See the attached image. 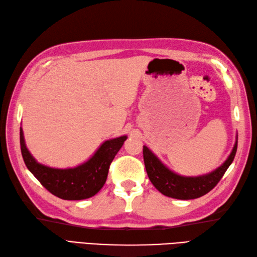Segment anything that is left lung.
Masks as SVG:
<instances>
[{
  "instance_id": "obj_1",
  "label": "left lung",
  "mask_w": 257,
  "mask_h": 257,
  "mask_svg": "<svg viewBox=\"0 0 257 257\" xmlns=\"http://www.w3.org/2000/svg\"><path fill=\"white\" fill-rule=\"evenodd\" d=\"M237 149V139L229 158L218 169L200 176H182L172 172L161 162L150 149L143 146V160L151 183L160 193L175 199H195L209 193L233 162Z\"/></svg>"
}]
</instances>
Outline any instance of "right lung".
<instances>
[{
	"instance_id": "add662e5",
	"label": "right lung",
	"mask_w": 257,
	"mask_h": 257,
	"mask_svg": "<svg viewBox=\"0 0 257 257\" xmlns=\"http://www.w3.org/2000/svg\"><path fill=\"white\" fill-rule=\"evenodd\" d=\"M20 139L24 162L40 184L59 198L81 200L96 195L104 186L110 163L126 141L127 136L105 141L91 159L71 169H55L38 163L26 148L22 128Z\"/></svg>"
}]
</instances>
